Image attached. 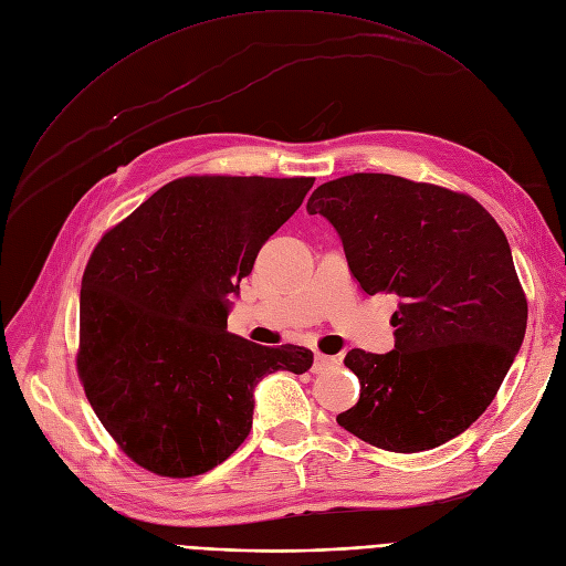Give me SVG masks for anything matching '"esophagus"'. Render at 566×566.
Segmentation results:
<instances>
[{"mask_svg": "<svg viewBox=\"0 0 566 566\" xmlns=\"http://www.w3.org/2000/svg\"><path fill=\"white\" fill-rule=\"evenodd\" d=\"M339 363H337V358H331V355H323V353H316L314 355V371L316 374H323V371H331V369H335Z\"/></svg>", "mask_w": 566, "mask_h": 566, "instance_id": "obj_1", "label": "esophagus"}]
</instances>
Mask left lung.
I'll use <instances>...</instances> for the list:
<instances>
[{
    "label": "left lung",
    "mask_w": 566,
    "mask_h": 566,
    "mask_svg": "<svg viewBox=\"0 0 566 566\" xmlns=\"http://www.w3.org/2000/svg\"><path fill=\"white\" fill-rule=\"evenodd\" d=\"M307 213L335 227L369 295L399 298L395 350L346 353L360 401L337 415L339 427L399 454L463 433L493 401L525 337L527 303L507 235L472 197L392 174L323 184Z\"/></svg>",
    "instance_id": "obj_1"
}]
</instances>
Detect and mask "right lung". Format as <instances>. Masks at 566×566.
Instances as JSON below:
<instances>
[{
    "label": "right lung",
    "mask_w": 566,
    "mask_h": 566,
    "mask_svg": "<svg viewBox=\"0 0 566 566\" xmlns=\"http://www.w3.org/2000/svg\"><path fill=\"white\" fill-rule=\"evenodd\" d=\"M314 178L186 176L107 231L80 291L77 371L88 403L135 463L195 478L252 429L256 382L305 374V346L227 333L231 295Z\"/></svg>",
    "instance_id": "right-lung-1"
}]
</instances>
